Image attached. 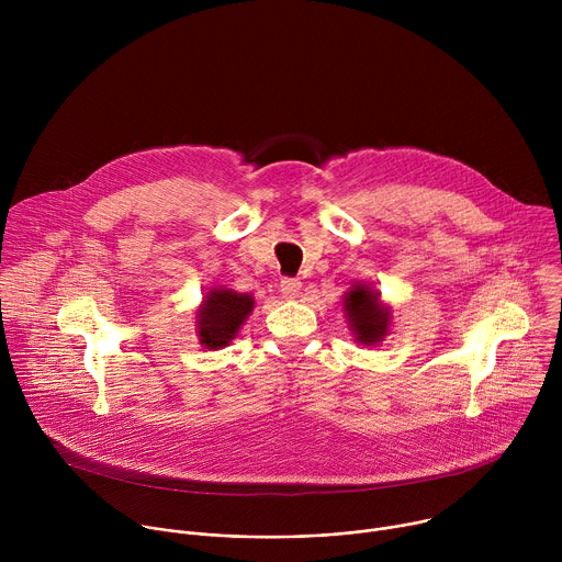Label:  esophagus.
I'll return each mask as SVG.
<instances>
[{
    "instance_id": "esophagus-1",
    "label": "esophagus",
    "mask_w": 562,
    "mask_h": 562,
    "mask_svg": "<svg viewBox=\"0 0 562 562\" xmlns=\"http://www.w3.org/2000/svg\"><path fill=\"white\" fill-rule=\"evenodd\" d=\"M300 289H302V282H300V280L284 278V280L280 282V293H282V297H286V300L297 297V295H300Z\"/></svg>"
}]
</instances>
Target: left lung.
<instances>
[{
	"label": "left lung",
	"instance_id": "left-lung-1",
	"mask_svg": "<svg viewBox=\"0 0 562 562\" xmlns=\"http://www.w3.org/2000/svg\"><path fill=\"white\" fill-rule=\"evenodd\" d=\"M342 311L358 345L375 347L391 329V306L384 304L380 291L371 282H356L342 295Z\"/></svg>",
	"mask_w": 562,
	"mask_h": 562
}]
</instances>
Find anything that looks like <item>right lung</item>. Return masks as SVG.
<instances>
[{
  "mask_svg": "<svg viewBox=\"0 0 562 562\" xmlns=\"http://www.w3.org/2000/svg\"><path fill=\"white\" fill-rule=\"evenodd\" d=\"M256 306L251 293H237L226 286H213L195 311V336L209 351L228 347L239 327L247 323Z\"/></svg>",
  "mask_w": 562,
  "mask_h": 562,
  "instance_id": "add662e5",
  "label": "right lung"
}]
</instances>
